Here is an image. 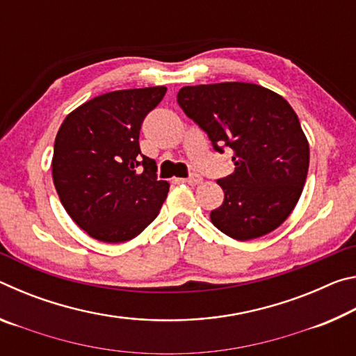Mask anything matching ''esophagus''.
Instances as JSON below:
<instances>
[{
  "label": "esophagus",
  "mask_w": 356,
  "mask_h": 356,
  "mask_svg": "<svg viewBox=\"0 0 356 356\" xmlns=\"http://www.w3.org/2000/svg\"><path fill=\"white\" fill-rule=\"evenodd\" d=\"M185 182L190 184V185H197V184L202 182V177L200 176V174H191L188 179H185Z\"/></svg>",
  "instance_id": "34e87169"
}]
</instances>
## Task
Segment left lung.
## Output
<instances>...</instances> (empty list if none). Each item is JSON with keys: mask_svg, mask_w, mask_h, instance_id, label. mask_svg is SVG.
I'll use <instances>...</instances> for the list:
<instances>
[{"mask_svg": "<svg viewBox=\"0 0 356 356\" xmlns=\"http://www.w3.org/2000/svg\"><path fill=\"white\" fill-rule=\"evenodd\" d=\"M177 104L216 152L232 150L236 170L216 180L225 201L210 212L213 226L242 242L281 226L309 168V144L287 100L259 84L227 81L185 86Z\"/></svg>", "mask_w": 356, "mask_h": 356, "instance_id": "left-lung-1", "label": "left lung"}]
</instances>
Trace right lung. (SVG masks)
I'll use <instances>...</instances> for the list:
<instances>
[{"instance_id":"1","label":"right lung","mask_w":356,"mask_h":356,"mask_svg":"<svg viewBox=\"0 0 356 356\" xmlns=\"http://www.w3.org/2000/svg\"><path fill=\"white\" fill-rule=\"evenodd\" d=\"M166 88L124 89L86 102L64 119L53 150L59 200L83 231L106 243L127 242L159 215L170 184L141 154L144 118Z\"/></svg>"}]
</instances>
